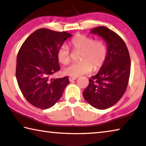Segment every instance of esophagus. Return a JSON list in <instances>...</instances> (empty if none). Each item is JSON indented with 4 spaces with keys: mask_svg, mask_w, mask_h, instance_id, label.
<instances>
[{
    "mask_svg": "<svg viewBox=\"0 0 146 146\" xmlns=\"http://www.w3.org/2000/svg\"><path fill=\"white\" fill-rule=\"evenodd\" d=\"M68 79H69V80L70 81V82H72V81L75 80L77 79V77H73V76H70V77H69Z\"/></svg>",
    "mask_w": 146,
    "mask_h": 146,
    "instance_id": "34e87169",
    "label": "esophagus"
}]
</instances>
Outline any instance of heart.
Here are the masks:
<instances>
[{
  "label": "heart",
  "mask_w": 146,
  "mask_h": 146,
  "mask_svg": "<svg viewBox=\"0 0 146 146\" xmlns=\"http://www.w3.org/2000/svg\"><path fill=\"white\" fill-rule=\"evenodd\" d=\"M72 48L75 51H80V61L72 63L64 69L67 76L78 77L89 73L93 69L98 70L104 64L107 56V47L104 42L100 39L78 34L70 40ZM57 59L60 63L67 64L70 62V52L68 47L62 45L57 51Z\"/></svg>",
  "instance_id": "1"
}]
</instances>
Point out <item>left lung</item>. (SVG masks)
<instances>
[{"instance_id":"obj_1","label":"left lung","mask_w":146,"mask_h":146,"mask_svg":"<svg viewBox=\"0 0 146 146\" xmlns=\"http://www.w3.org/2000/svg\"><path fill=\"white\" fill-rule=\"evenodd\" d=\"M91 33L106 41L107 56L98 72L89 80V86L83 95L92 106L104 110L115 104L126 91L131 59L125 42L114 31L102 26L93 29Z\"/></svg>"}]
</instances>
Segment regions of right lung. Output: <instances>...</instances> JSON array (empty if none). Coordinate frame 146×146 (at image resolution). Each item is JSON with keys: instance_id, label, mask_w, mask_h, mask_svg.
Returning <instances> with one entry per match:
<instances>
[{"instance_id": "obj_1", "label": "right lung", "mask_w": 146, "mask_h": 146, "mask_svg": "<svg viewBox=\"0 0 146 146\" xmlns=\"http://www.w3.org/2000/svg\"><path fill=\"white\" fill-rule=\"evenodd\" d=\"M72 35L42 28L25 40L17 57L15 75L25 99L36 108L48 109L59 100L68 77L50 79L60 70L57 51Z\"/></svg>"}]
</instances>
